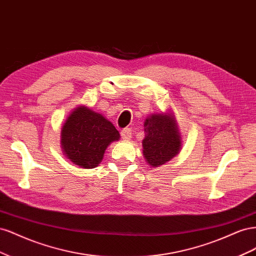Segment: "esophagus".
I'll use <instances>...</instances> for the list:
<instances>
[{"mask_svg": "<svg viewBox=\"0 0 256 256\" xmlns=\"http://www.w3.org/2000/svg\"><path fill=\"white\" fill-rule=\"evenodd\" d=\"M131 129L130 128H125V129H122V132H120V134H122V140H125V141H129L130 138H131Z\"/></svg>", "mask_w": 256, "mask_h": 256, "instance_id": "obj_1", "label": "esophagus"}]
</instances>
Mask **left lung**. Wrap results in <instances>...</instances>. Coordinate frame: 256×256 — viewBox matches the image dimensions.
I'll return each mask as SVG.
<instances>
[{"instance_id":"left-lung-1","label":"left lung","mask_w":256,"mask_h":256,"mask_svg":"<svg viewBox=\"0 0 256 256\" xmlns=\"http://www.w3.org/2000/svg\"><path fill=\"white\" fill-rule=\"evenodd\" d=\"M143 154L152 168L174 158L182 150V138L172 113L152 114L144 122Z\"/></svg>"}]
</instances>
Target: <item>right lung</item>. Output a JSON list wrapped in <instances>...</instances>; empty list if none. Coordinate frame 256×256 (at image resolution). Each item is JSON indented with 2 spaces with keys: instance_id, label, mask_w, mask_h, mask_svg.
<instances>
[{
  "instance_id": "1",
  "label": "right lung",
  "mask_w": 256,
  "mask_h": 256,
  "mask_svg": "<svg viewBox=\"0 0 256 256\" xmlns=\"http://www.w3.org/2000/svg\"><path fill=\"white\" fill-rule=\"evenodd\" d=\"M120 138L111 122L85 106L70 113L60 131L62 150L69 160L83 168H96L106 147Z\"/></svg>"
}]
</instances>
